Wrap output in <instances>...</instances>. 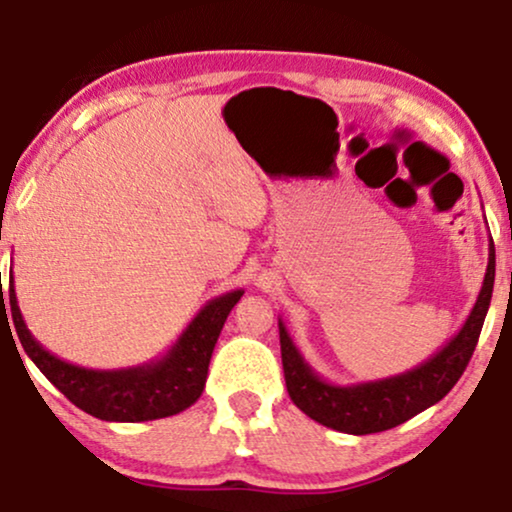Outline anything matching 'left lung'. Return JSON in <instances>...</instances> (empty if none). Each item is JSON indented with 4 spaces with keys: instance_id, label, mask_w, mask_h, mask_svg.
Masks as SVG:
<instances>
[{
    "instance_id": "left-lung-1",
    "label": "left lung",
    "mask_w": 512,
    "mask_h": 512,
    "mask_svg": "<svg viewBox=\"0 0 512 512\" xmlns=\"http://www.w3.org/2000/svg\"><path fill=\"white\" fill-rule=\"evenodd\" d=\"M496 252L494 241H489V262L484 274L482 290L475 307L454 338L423 364L411 371L390 375V378L368 380V383L335 385L321 378L309 366L302 352L290 338L286 323L278 319L281 335V359L286 373V387L293 404L302 413L326 428L347 432V435H371L383 432L416 416V413L435 406L458 383L465 366L480 340L484 316L489 312L491 290H494Z\"/></svg>"
}]
</instances>
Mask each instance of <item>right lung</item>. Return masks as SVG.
Segmentation results:
<instances>
[{
  "label": "right lung",
  "mask_w": 512,
  "mask_h": 512,
  "mask_svg": "<svg viewBox=\"0 0 512 512\" xmlns=\"http://www.w3.org/2000/svg\"><path fill=\"white\" fill-rule=\"evenodd\" d=\"M243 290H231L210 300L193 316L189 326L181 331L177 342L167 349L160 359L141 366L113 368H84L58 359L49 349L32 338L25 326L21 309H18L14 274L9 281V304L18 340L25 354L40 371L47 375L49 383L58 387L73 401L77 409L89 416L108 420V423H144V420L177 416L191 404H196L205 390L212 349L217 345L226 316L234 304L241 300ZM4 309V293H2ZM6 319V309H4ZM9 323V319H6ZM11 333V328H9ZM14 338V335H11Z\"/></svg>",
  "instance_id": "1"
}]
</instances>
